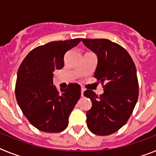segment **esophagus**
<instances>
[{
  "mask_svg": "<svg viewBox=\"0 0 156 156\" xmlns=\"http://www.w3.org/2000/svg\"><path fill=\"white\" fill-rule=\"evenodd\" d=\"M84 90H85V89L84 88H81V96H83V93H84Z\"/></svg>",
  "mask_w": 156,
  "mask_h": 156,
  "instance_id": "obj_1",
  "label": "esophagus"
}]
</instances>
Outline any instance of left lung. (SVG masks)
Returning <instances> with one entry per match:
<instances>
[{"label":"left lung","mask_w":156,"mask_h":156,"mask_svg":"<svg viewBox=\"0 0 156 156\" xmlns=\"http://www.w3.org/2000/svg\"><path fill=\"white\" fill-rule=\"evenodd\" d=\"M85 46L98 56L94 77L103 85L104 93L98 96L85 90L91 100L87 112L88 129L94 134L106 136L124 126L138 98V80L133 59L124 48L107 39H82Z\"/></svg>","instance_id":"obj_1"}]
</instances>
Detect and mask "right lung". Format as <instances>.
<instances>
[{
	"label": "right lung",
	"mask_w": 156,
	"mask_h": 156,
	"mask_svg": "<svg viewBox=\"0 0 156 156\" xmlns=\"http://www.w3.org/2000/svg\"><path fill=\"white\" fill-rule=\"evenodd\" d=\"M80 41L76 38L37 47L19 66L16 100L29 122L39 130L58 133L68 126L69 116L80 98V86L69 83L59 91L53 84V72L63 68L65 54Z\"/></svg>",
	"instance_id": "right-lung-1"
}]
</instances>
